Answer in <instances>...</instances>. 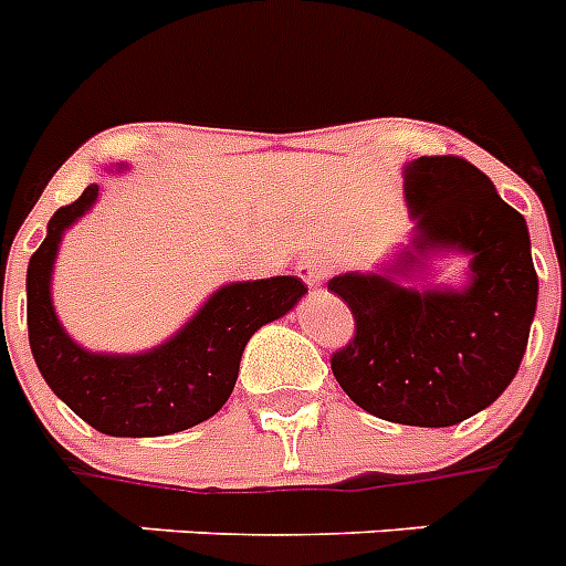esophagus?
<instances>
[{"instance_id": "obj_1", "label": "esophagus", "mask_w": 566, "mask_h": 566, "mask_svg": "<svg viewBox=\"0 0 566 566\" xmlns=\"http://www.w3.org/2000/svg\"><path fill=\"white\" fill-rule=\"evenodd\" d=\"M296 275L302 279V282L314 291V287H319V282H323V264H319V259H314V255H305V259L298 261L296 264Z\"/></svg>"}]
</instances>
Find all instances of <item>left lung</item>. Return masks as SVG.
Segmentation results:
<instances>
[{
	"label": "left lung",
	"mask_w": 566,
	"mask_h": 566,
	"mask_svg": "<svg viewBox=\"0 0 566 566\" xmlns=\"http://www.w3.org/2000/svg\"><path fill=\"white\" fill-rule=\"evenodd\" d=\"M403 197L407 241L375 270L328 282L355 314V339L331 357V369L371 416L450 427L491 407L521 369L537 307L530 229L459 156L407 163ZM444 254L469 259L462 285L426 282L429 261Z\"/></svg>",
	"instance_id": "1"
}]
</instances>
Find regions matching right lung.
<instances>
[{"label": "right lung", "mask_w": 566, "mask_h": 566, "mask_svg": "<svg viewBox=\"0 0 566 566\" xmlns=\"http://www.w3.org/2000/svg\"><path fill=\"white\" fill-rule=\"evenodd\" d=\"M107 171L124 174L127 165H109ZM98 197L101 186L90 182L75 203L54 211L45 241L31 255L25 275L31 355L49 389L98 433L122 439L179 433L229 401L252 334L293 311L307 287L296 275L229 282L159 346L136 355L90 352L57 319L52 275L60 241Z\"/></svg>", "instance_id": "add662e5"}]
</instances>
